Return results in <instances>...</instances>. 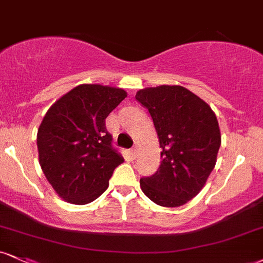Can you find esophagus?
Returning <instances> with one entry per match:
<instances>
[{"instance_id": "34e87169", "label": "esophagus", "mask_w": 263, "mask_h": 263, "mask_svg": "<svg viewBox=\"0 0 263 263\" xmlns=\"http://www.w3.org/2000/svg\"><path fill=\"white\" fill-rule=\"evenodd\" d=\"M129 154H131V157L135 159V158L137 157V149H136V148H132V149L129 151Z\"/></svg>"}]
</instances>
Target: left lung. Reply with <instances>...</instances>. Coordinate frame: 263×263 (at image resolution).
<instances>
[{"mask_svg":"<svg viewBox=\"0 0 263 263\" xmlns=\"http://www.w3.org/2000/svg\"><path fill=\"white\" fill-rule=\"evenodd\" d=\"M136 99L149 111L162 148L157 173L141 179L142 191L163 207L185 204L216 165L222 142L216 114L181 85L144 88Z\"/></svg>","mask_w":263,"mask_h":263,"instance_id":"obj_1","label":"left lung"}]
</instances>
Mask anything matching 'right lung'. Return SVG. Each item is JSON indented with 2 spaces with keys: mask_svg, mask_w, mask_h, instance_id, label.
Listing matches in <instances>:
<instances>
[{
  "mask_svg": "<svg viewBox=\"0 0 263 263\" xmlns=\"http://www.w3.org/2000/svg\"><path fill=\"white\" fill-rule=\"evenodd\" d=\"M126 97L121 88L81 84L47 110L36 136L39 163L62 200L73 204L97 200L123 163L105 119Z\"/></svg>",
  "mask_w": 263,
  "mask_h": 263,
  "instance_id": "add662e5",
  "label": "right lung"
}]
</instances>
